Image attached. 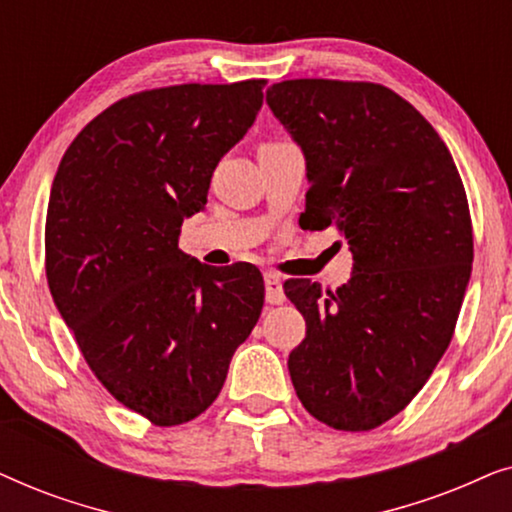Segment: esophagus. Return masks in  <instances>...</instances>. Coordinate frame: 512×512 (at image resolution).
<instances>
[{"label": "esophagus", "instance_id": "obj_1", "mask_svg": "<svg viewBox=\"0 0 512 512\" xmlns=\"http://www.w3.org/2000/svg\"><path fill=\"white\" fill-rule=\"evenodd\" d=\"M265 300L270 305H282L286 296L282 289V277L275 275V272H265Z\"/></svg>", "mask_w": 512, "mask_h": 512}]
</instances>
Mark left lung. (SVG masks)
Instances as JSON below:
<instances>
[{
  "label": "left lung",
  "instance_id": "obj_1",
  "mask_svg": "<svg viewBox=\"0 0 512 512\" xmlns=\"http://www.w3.org/2000/svg\"><path fill=\"white\" fill-rule=\"evenodd\" d=\"M265 100L305 153V226H335L354 256L338 291L284 284L307 324L293 389L319 422L370 431L417 396L452 340L473 263L464 184L433 125L380 83L293 79Z\"/></svg>",
  "mask_w": 512,
  "mask_h": 512
}]
</instances>
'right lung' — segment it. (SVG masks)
<instances>
[{"instance_id":"add662e5","label":"right lung","mask_w":512,"mask_h":512,"mask_svg":"<svg viewBox=\"0 0 512 512\" xmlns=\"http://www.w3.org/2000/svg\"><path fill=\"white\" fill-rule=\"evenodd\" d=\"M263 79L142 90L83 128L46 214L55 307L104 389L156 426L202 415L263 310L254 265L179 249L219 160L247 135Z\"/></svg>"}]
</instances>
